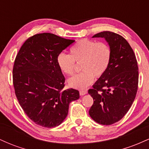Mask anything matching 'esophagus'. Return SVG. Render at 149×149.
Wrapping results in <instances>:
<instances>
[{"mask_svg":"<svg viewBox=\"0 0 149 149\" xmlns=\"http://www.w3.org/2000/svg\"><path fill=\"white\" fill-rule=\"evenodd\" d=\"M87 93H88V91H87V90H80V96H83V95H86Z\"/></svg>","mask_w":149,"mask_h":149,"instance_id":"1","label":"esophagus"}]
</instances>
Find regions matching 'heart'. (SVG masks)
<instances>
[{
    "instance_id": "b5f03b06",
    "label": "heart",
    "mask_w": 149,
    "mask_h": 149,
    "mask_svg": "<svg viewBox=\"0 0 149 149\" xmlns=\"http://www.w3.org/2000/svg\"><path fill=\"white\" fill-rule=\"evenodd\" d=\"M111 49L106 42L90 39H82L70 49L69 54L61 53L57 57V64L63 73L73 74L76 63H80L82 72L68 80L70 87L84 89L93 82L95 76L100 78L105 73L111 60Z\"/></svg>"
}]
</instances>
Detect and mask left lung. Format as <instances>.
<instances>
[{
	"mask_svg": "<svg viewBox=\"0 0 149 149\" xmlns=\"http://www.w3.org/2000/svg\"><path fill=\"white\" fill-rule=\"evenodd\" d=\"M92 38H104L112 55L107 71L88 90L94 100L89 114L97 123L109 125L122 119L134 102L139 80L137 61L131 46L119 34L103 31Z\"/></svg>",
	"mask_w": 149,
	"mask_h": 149,
	"instance_id": "left-lung-1",
	"label": "left lung"
}]
</instances>
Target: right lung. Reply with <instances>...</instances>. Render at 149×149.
<instances>
[{
  "label": "right lung",
  "mask_w": 149,
  "mask_h": 149,
  "mask_svg": "<svg viewBox=\"0 0 149 149\" xmlns=\"http://www.w3.org/2000/svg\"><path fill=\"white\" fill-rule=\"evenodd\" d=\"M74 40L53 33L30 37L19 51L13 71L19 103L36 124L47 128L59 125L68 115L69 104L79 99L74 89L62 90L65 78L57 57Z\"/></svg>",
  "instance_id": "add662e5"
}]
</instances>
